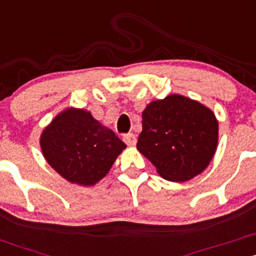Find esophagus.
Wrapping results in <instances>:
<instances>
[{
  "label": "esophagus",
  "mask_w": 256,
  "mask_h": 256,
  "mask_svg": "<svg viewBox=\"0 0 256 256\" xmlns=\"http://www.w3.org/2000/svg\"><path fill=\"white\" fill-rule=\"evenodd\" d=\"M123 140H124L126 144L129 145V146H134V145L136 144V138L133 133L124 134V136H123Z\"/></svg>",
  "instance_id": "esophagus-1"
}]
</instances>
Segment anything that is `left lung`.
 I'll return each instance as SVG.
<instances>
[{
    "label": "left lung",
    "instance_id": "1",
    "mask_svg": "<svg viewBox=\"0 0 256 256\" xmlns=\"http://www.w3.org/2000/svg\"><path fill=\"white\" fill-rule=\"evenodd\" d=\"M142 117L136 149L162 178L186 182L208 166L218 142V122L210 108L172 94L150 102Z\"/></svg>",
    "mask_w": 256,
    "mask_h": 256
}]
</instances>
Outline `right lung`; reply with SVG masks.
Returning a JSON list of instances; mask_svg holds the SVG:
<instances>
[{"label":"right lung","instance_id":"obj_1","mask_svg":"<svg viewBox=\"0 0 256 256\" xmlns=\"http://www.w3.org/2000/svg\"><path fill=\"white\" fill-rule=\"evenodd\" d=\"M41 150L48 164L68 182L94 186L127 148L89 111L66 108L42 130Z\"/></svg>","mask_w":256,"mask_h":256}]
</instances>
